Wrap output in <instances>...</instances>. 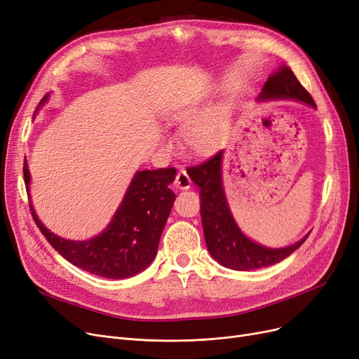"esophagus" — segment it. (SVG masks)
Returning a JSON list of instances; mask_svg holds the SVG:
<instances>
[{
	"label": "esophagus",
	"instance_id": "esophagus-1",
	"mask_svg": "<svg viewBox=\"0 0 359 359\" xmlns=\"http://www.w3.org/2000/svg\"><path fill=\"white\" fill-rule=\"evenodd\" d=\"M175 184H176V188H179V189H182V191H184V189H189V188H191L192 182H191L189 175L186 173V170H180V171H179L177 176H176V182H175Z\"/></svg>",
	"mask_w": 359,
	"mask_h": 359
}]
</instances>
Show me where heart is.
Listing matches in <instances>:
<instances>
[{"mask_svg":"<svg viewBox=\"0 0 359 359\" xmlns=\"http://www.w3.org/2000/svg\"><path fill=\"white\" fill-rule=\"evenodd\" d=\"M220 118L222 110L214 102L184 104L175 113L184 145L198 157H207L218 148L215 123Z\"/></svg>","mask_w":359,"mask_h":359,"instance_id":"obj_1","label":"heart"}]
</instances>
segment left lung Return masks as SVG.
Listing matches in <instances>:
<instances>
[{
	"label": "left lung",
	"instance_id": "left-lung-1",
	"mask_svg": "<svg viewBox=\"0 0 359 359\" xmlns=\"http://www.w3.org/2000/svg\"><path fill=\"white\" fill-rule=\"evenodd\" d=\"M257 101H298L313 108L317 107L286 65L278 66L269 76ZM223 155L224 152L220 151L207 163L192 167L189 171L192 182L199 186L201 218L208 252L220 266L236 271L274 266L293 254L305 242L309 233L298 242L283 248L264 246L248 238L233 217L224 192Z\"/></svg>",
	"mask_w": 359,
	"mask_h": 359
}]
</instances>
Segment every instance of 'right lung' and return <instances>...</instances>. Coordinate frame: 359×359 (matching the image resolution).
Segmentation results:
<instances>
[{
	"label": "right lung",
	"mask_w": 359,
	"mask_h": 359,
	"mask_svg": "<svg viewBox=\"0 0 359 359\" xmlns=\"http://www.w3.org/2000/svg\"><path fill=\"white\" fill-rule=\"evenodd\" d=\"M50 95L43 97L36 113L48 102ZM23 175L30 198L32 177L26 157ZM175 179V168L136 171L110 223L98 235L85 241L61 238L46 229L32 201L30 211L46 241L73 266L105 278H128L147 270L157 257L161 233L176 199L168 188Z\"/></svg>",
	"instance_id": "add662e5"
}]
</instances>
